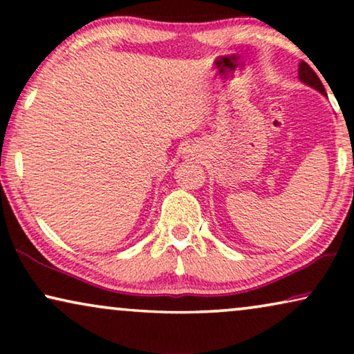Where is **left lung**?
Segmentation results:
<instances>
[{
    "label": "left lung",
    "instance_id": "left-lung-1",
    "mask_svg": "<svg viewBox=\"0 0 354 354\" xmlns=\"http://www.w3.org/2000/svg\"><path fill=\"white\" fill-rule=\"evenodd\" d=\"M298 79L301 80L304 85L311 86V88L317 90L319 93H322L324 96H327L326 88H324L321 79H319L316 72H314V71L311 69V67H309L304 61L299 62V67H298Z\"/></svg>",
    "mask_w": 354,
    "mask_h": 354
}]
</instances>
